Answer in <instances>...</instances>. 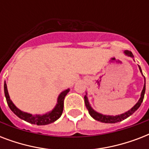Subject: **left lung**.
I'll use <instances>...</instances> for the list:
<instances>
[{
    "instance_id": "1",
    "label": "left lung",
    "mask_w": 149,
    "mask_h": 149,
    "mask_svg": "<svg viewBox=\"0 0 149 149\" xmlns=\"http://www.w3.org/2000/svg\"><path fill=\"white\" fill-rule=\"evenodd\" d=\"M125 53L127 56H131V57H133V54H132V52L128 51V50H126L125 51ZM139 70L141 72V67L139 66ZM145 92H146V81H145V85H144L143 90H142V92H141V97L139 99V102L137 103L135 105H134L133 107H132L130 111H127V112H125V113H122V114H120V115L118 116H107V115H103L101 113H99L97 112H96L93 110V109L91 108V107L90 106V104H89L88 100H87V97H86V96L84 97V101H85V105H86V108L88 110L89 113L91 114V116L93 118H94L95 120H98V121H100V122L103 123H118L120 122L121 120H125L127 118L130 117V116L133 114V113L135 112V111L139 108V107L141 106V103L143 101L144 99V96H145Z\"/></svg>"
}]
</instances>
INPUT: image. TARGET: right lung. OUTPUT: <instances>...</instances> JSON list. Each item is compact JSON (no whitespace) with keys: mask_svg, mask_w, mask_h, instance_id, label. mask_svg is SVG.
I'll return each mask as SVG.
<instances>
[{"mask_svg":"<svg viewBox=\"0 0 149 149\" xmlns=\"http://www.w3.org/2000/svg\"><path fill=\"white\" fill-rule=\"evenodd\" d=\"M3 88H4V94H5L6 100H7L8 107H10V110L18 118H20L22 120H25V121L30 123V124H33V125H49V124H51V123L56 121L57 119L60 118L63 111V101H64V98H65V95L68 93V92L70 91V89H67V90L63 91V93H61V94L59 95V97L58 98V104H56V107L50 113L44 114V115L33 116L32 114L24 113L23 111H20L19 109H17L14 105V104H13L12 101L10 100V97H9V95H8L7 84H6L5 82H4Z\"/></svg>","mask_w":149,"mask_h":149,"instance_id":"1","label":"right lung"}]
</instances>
